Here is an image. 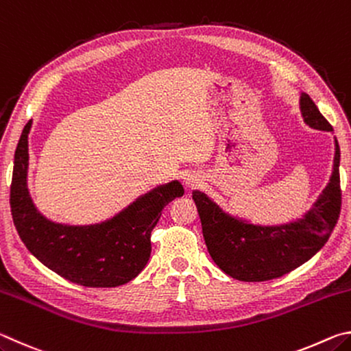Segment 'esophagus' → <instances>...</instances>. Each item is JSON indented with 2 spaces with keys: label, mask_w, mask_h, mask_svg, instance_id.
I'll return each instance as SVG.
<instances>
[{
  "label": "esophagus",
  "mask_w": 351,
  "mask_h": 351,
  "mask_svg": "<svg viewBox=\"0 0 351 351\" xmlns=\"http://www.w3.org/2000/svg\"><path fill=\"white\" fill-rule=\"evenodd\" d=\"M182 180H184V186H186L189 190H192L203 182V176H201V173H198V171H187Z\"/></svg>",
  "instance_id": "1"
}]
</instances>
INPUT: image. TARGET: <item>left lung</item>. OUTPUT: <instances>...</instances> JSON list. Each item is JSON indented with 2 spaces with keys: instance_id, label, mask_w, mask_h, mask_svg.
Here are the masks:
<instances>
[{
  "instance_id": "8db88e82",
  "label": "left lung",
  "mask_w": 351,
  "mask_h": 351,
  "mask_svg": "<svg viewBox=\"0 0 351 351\" xmlns=\"http://www.w3.org/2000/svg\"><path fill=\"white\" fill-rule=\"evenodd\" d=\"M304 122L319 132H332L306 93H300ZM341 152L335 138L331 176L322 193L300 218L280 224H257L232 215L209 195L193 190L192 198L203 226L212 260L226 274L241 282H266L282 277L314 257L328 241L341 212Z\"/></svg>"
}]
</instances>
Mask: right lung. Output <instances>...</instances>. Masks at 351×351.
Wrapping results in <instances>:
<instances>
[{
  "label": "right lung",
  "mask_w": 351,
  "mask_h": 351,
  "mask_svg": "<svg viewBox=\"0 0 351 351\" xmlns=\"http://www.w3.org/2000/svg\"><path fill=\"white\" fill-rule=\"evenodd\" d=\"M26 123L15 150L10 210L21 241L35 258L66 280L91 288L125 285L145 268L152 230L170 201L184 195L180 181L152 189L114 217L96 224H64L46 218L27 189L29 132Z\"/></svg>",
  "instance_id": "1"
}]
</instances>
